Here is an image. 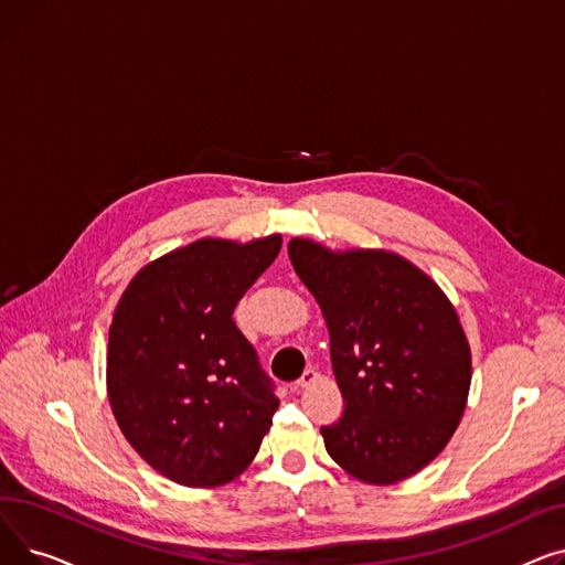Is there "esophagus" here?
<instances>
[{
  "mask_svg": "<svg viewBox=\"0 0 565 565\" xmlns=\"http://www.w3.org/2000/svg\"><path fill=\"white\" fill-rule=\"evenodd\" d=\"M316 377H318V371H316L313 366H309V369L300 375V380H298V387H309V384H311Z\"/></svg>",
  "mask_w": 565,
  "mask_h": 565,
  "instance_id": "esophagus-1",
  "label": "esophagus"
}]
</instances>
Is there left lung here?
<instances>
[{"label": "left lung", "instance_id": "8db88e82", "mask_svg": "<svg viewBox=\"0 0 565 565\" xmlns=\"http://www.w3.org/2000/svg\"><path fill=\"white\" fill-rule=\"evenodd\" d=\"M288 256L328 322L345 403L320 428L324 449L364 483L412 477L447 447L467 405L471 352L454 305L392 252L292 237Z\"/></svg>", "mask_w": 565, "mask_h": 565}]
</instances>
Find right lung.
Listing matches in <instances>:
<instances>
[{"instance_id":"1","label":"right lung","mask_w":565,"mask_h":565,"mask_svg":"<svg viewBox=\"0 0 565 565\" xmlns=\"http://www.w3.org/2000/svg\"><path fill=\"white\" fill-rule=\"evenodd\" d=\"M281 235L203 237L130 281L114 311L107 392L118 428L162 477L211 488L258 454L279 407L235 305L273 265Z\"/></svg>"}]
</instances>
